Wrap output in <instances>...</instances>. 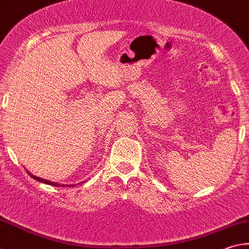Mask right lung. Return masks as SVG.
Returning <instances> with one entry per match:
<instances>
[{
	"instance_id": "right-lung-1",
	"label": "right lung",
	"mask_w": 249,
	"mask_h": 249,
	"mask_svg": "<svg viewBox=\"0 0 249 249\" xmlns=\"http://www.w3.org/2000/svg\"><path fill=\"white\" fill-rule=\"evenodd\" d=\"M28 172V175H29L31 178H34L35 180H36V181H40V182H42V183H45V184H49V185H53V186H74L73 184H59V183H57V182H52V181H50V180H45V179H41V178H39V177H36L35 175H32L31 172H29V171H27Z\"/></svg>"
}]
</instances>
